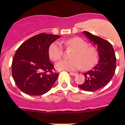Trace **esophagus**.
Wrapping results in <instances>:
<instances>
[{
    "mask_svg": "<svg viewBox=\"0 0 125 125\" xmlns=\"http://www.w3.org/2000/svg\"><path fill=\"white\" fill-rule=\"evenodd\" d=\"M70 75H73V76H75V75H76L77 74V73H71V72H70Z\"/></svg>",
    "mask_w": 125,
    "mask_h": 125,
    "instance_id": "1",
    "label": "esophagus"
}]
</instances>
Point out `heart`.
I'll return each mask as SVG.
<instances>
[{
	"mask_svg": "<svg viewBox=\"0 0 125 125\" xmlns=\"http://www.w3.org/2000/svg\"><path fill=\"white\" fill-rule=\"evenodd\" d=\"M64 44L68 48L74 50L72 53L70 60H63L59 62L56 65L59 70H66L70 71H77L82 67L84 70H88L97 63L99 59V52L93 46H89L86 41L79 37H73L64 42ZM50 58L54 62L60 60L63 54V48L61 43L55 41L51 44L48 50Z\"/></svg>",
	"mask_w": 125,
	"mask_h": 125,
	"instance_id": "obj_1",
	"label": "heart"
}]
</instances>
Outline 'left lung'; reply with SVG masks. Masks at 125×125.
<instances>
[{
	"label": "left lung",
	"mask_w": 125,
	"mask_h": 125,
	"mask_svg": "<svg viewBox=\"0 0 125 125\" xmlns=\"http://www.w3.org/2000/svg\"><path fill=\"white\" fill-rule=\"evenodd\" d=\"M94 45L97 46L99 61L93 70L84 73L85 81L79 88L86 91H95L105 86L110 82L116 69V57L111 44L107 40L83 31Z\"/></svg>",
	"instance_id": "1"
}]
</instances>
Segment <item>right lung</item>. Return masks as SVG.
<instances>
[{
    "mask_svg": "<svg viewBox=\"0 0 125 125\" xmlns=\"http://www.w3.org/2000/svg\"><path fill=\"white\" fill-rule=\"evenodd\" d=\"M60 36L41 33L19 47L12 62V75L17 87L28 95H40L50 90L57 79L48 50Z\"/></svg>",
    "mask_w": 125,
    "mask_h": 125,
    "instance_id": "obj_1",
    "label": "right lung"
}]
</instances>
